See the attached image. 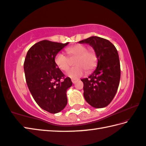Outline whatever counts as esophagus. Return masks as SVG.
Listing matches in <instances>:
<instances>
[{"instance_id":"1","label":"esophagus","mask_w":146,"mask_h":146,"mask_svg":"<svg viewBox=\"0 0 146 146\" xmlns=\"http://www.w3.org/2000/svg\"><path fill=\"white\" fill-rule=\"evenodd\" d=\"M78 80V79H71V81H72V82H73V84H75L76 82H77Z\"/></svg>"}]
</instances>
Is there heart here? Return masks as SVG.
I'll list each match as a JSON object with an SVG mask.
<instances>
[{
  "label": "heart",
  "mask_w": 146,
  "mask_h": 146,
  "mask_svg": "<svg viewBox=\"0 0 146 146\" xmlns=\"http://www.w3.org/2000/svg\"><path fill=\"white\" fill-rule=\"evenodd\" d=\"M66 51L69 58L63 53H58L55 57V63L60 70L67 71L71 65V60L75 59L74 64L76 66L70 69L66 75L71 78L76 79L84 75L85 70L91 71L94 70L98 62L97 55L94 50H87L83 44H76L69 47Z\"/></svg>",
  "instance_id": "obj_1"
}]
</instances>
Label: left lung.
Wrapping results in <instances>:
<instances>
[{
	"mask_svg": "<svg viewBox=\"0 0 146 146\" xmlns=\"http://www.w3.org/2000/svg\"><path fill=\"white\" fill-rule=\"evenodd\" d=\"M93 48L97 55V67L88 78L82 79L84 96L94 108H104L110 104L117 92L121 77L117 50L108 40L91 36L78 42Z\"/></svg>",
	"mask_w": 146,
	"mask_h": 146,
	"instance_id": "left-lung-1",
	"label": "left lung"
}]
</instances>
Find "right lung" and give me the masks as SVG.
<instances>
[{
    "label": "right lung",
    "mask_w": 146,
    "mask_h": 146,
    "mask_svg": "<svg viewBox=\"0 0 146 146\" xmlns=\"http://www.w3.org/2000/svg\"><path fill=\"white\" fill-rule=\"evenodd\" d=\"M68 43L39 41L29 50L23 64L26 82L34 100L42 109L52 113L64 109L68 103L66 92L72 86L70 78H64L55 63V55Z\"/></svg>",
    "instance_id": "obj_1"
}]
</instances>
